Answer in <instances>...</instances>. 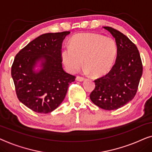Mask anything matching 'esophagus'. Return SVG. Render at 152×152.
I'll use <instances>...</instances> for the list:
<instances>
[{
  "mask_svg": "<svg viewBox=\"0 0 152 152\" xmlns=\"http://www.w3.org/2000/svg\"><path fill=\"white\" fill-rule=\"evenodd\" d=\"M76 80H78V81H83V80H85V78L83 77H81V76H77L76 78Z\"/></svg>",
  "mask_w": 152,
  "mask_h": 152,
  "instance_id": "34e87169",
  "label": "esophagus"
}]
</instances>
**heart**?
Wrapping results in <instances>:
<instances>
[{
  "label": "heart",
  "instance_id": "b5f03b06",
  "mask_svg": "<svg viewBox=\"0 0 152 152\" xmlns=\"http://www.w3.org/2000/svg\"><path fill=\"white\" fill-rule=\"evenodd\" d=\"M117 52L113 38L94 33L78 34L72 37L70 45L62 51V62L70 73H75L83 66L85 72L102 76L110 72Z\"/></svg>",
  "mask_w": 152,
  "mask_h": 152
}]
</instances>
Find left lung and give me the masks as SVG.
<instances>
[{
  "label": "left lung",
  "instance_id": "left-lung-1",
  "mask_svg": "<svg viewBox=\"0 0 152 152\" xmlns=\"http://www.w3.org/2000/svg\"><path fill=\"white\" fill-rule=\"evenodd\" d=\"M115 39L117 52L115 63L105 76L95 80L90 99L107 110L122 108L134 98L142 74V64L137 46L122 32L106 26Z\"/></svg>",
  "mask_w": 152,
  "mask_h": 152
}]
</instances>
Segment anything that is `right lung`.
Here are the masks:
<instances>
[{"label":"right lung","instance_id":"1","mask_svg":"<svg viewBox=\"0 0 152 152\" xmlns=\"http://www.w3.org/2000/svg\"><path fill=\"white\" fill-rule=\"evenodd\" d=\"M69 31L46 33L20 50L12 66L19 100L38 113H49L63 102L74 76L62 66V44ZM39 66V69L35 68Z\"/></svg>","mask_w":152,"mask_h":152}]
</instances>
